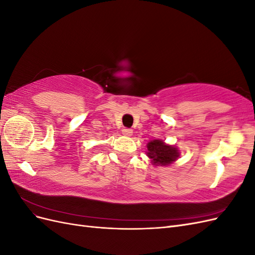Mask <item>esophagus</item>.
<instances>
[{
	"instance_id": "esophagus-1",
	"label": "esophagus",
	"mask_w": 255,
	"mask_h": 255,
	"mask_svg": "<svg viewBox=\"0 0 255 255\" xmlns=\"http://www.w3.org/2000/svg\"><path fill=\"white\" fill-rule=\"evenodd\" d=\"M122 134L126 135V136H130L133 134V130L130 128H125L122 129Z\"/></svg>"
}]
</instances>
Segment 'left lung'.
Segmentation results:
<instances>
[{"instance_id": "1", "label": "left lung", "mask_w": 255, "mask_h": 255, "mask_svg": "<svg viewBox=\"0 0 255 255\" xmlns=\"http://www.w3.org/2000/svg\"><path fill=\"white\" fill-rule=\"evenodd\" d=\"M148 148V156L152 159L154 165L166 166L171 164L179 157V151L171 145H167L163 140H153L146 145Z\"/></svg>"}]
</instances>
